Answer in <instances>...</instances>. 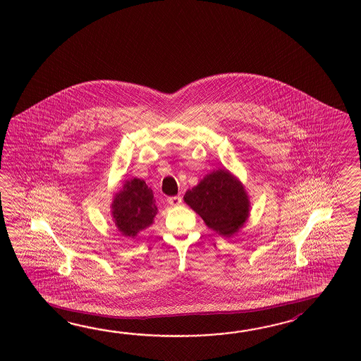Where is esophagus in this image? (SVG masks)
I'll return each mask as SVG.
<instances>
[{"label":"esophagus","mask_w":361,"mask_h":361,"mask_svg":"<svg viewBox=\"0 0 361 361\" xmlns=\"http://www.w3.org/2000/svg\"><path fill=\"white\" fill-rule=\"evenodd\" d=\"M168 202L171 207H178L182 202V197L180 196H171V197H168Z\"/></svg>","instance_id":"34e87169"}]
</instances>
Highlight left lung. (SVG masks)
<instances>
[{"label":"left lung","instance_id":"left-lung-1","mask_svg":"<svg viewBox=\"0 0 361 361\" xmlns=\"http://www.w3.org/2000/svg\"><path fill=\"white\" fill-rule=\"evenodd\" d=\"M183 200L210 230L224 238L241 230L250 214V200L244 184L227 169L207 174L185 192Z\"/></svg>","mask_w":361,"mask_h":361}]
</instances>
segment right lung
<instances>
[{
  "label": "right lung",
  "instance_id": "right-lung-1",
  "mask_svg": "<svg viewBox=\"0 0 361 361\" xmlns=\"http://www.w3.org/2000/svg\"><path fill=\"white\" fill-rule=\"evenodd\" d=\"M154 202V191L145 180L138 178L125 180L111 204V213L118 232L126 238H135L140 231L148 228L159 212Z\"/></svg>",
  "mask_w": 361,
  "mask_h": 361
}]
</instances>
